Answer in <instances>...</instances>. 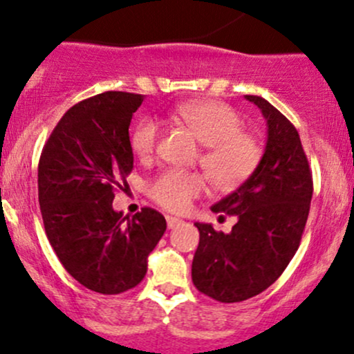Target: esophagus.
Here are the masks:
<instances>
[{
  "instance_id": "1",
  "label": "esophagus",
  "mask_w": 354,
  "mask_h": 354,
  "mask_svg": "<svg viewBox=\"0 0 354 354\" xmlns=\"http://www.w3.org/2000/svg\"><path fill=\"white\" fill-rule=\"evenodd\" d=\"M181 222H183V221H181V218H178V217H171V215H167V217H166L167 229H174V227L180 225Z\"/></svg>"
}]
</instances>
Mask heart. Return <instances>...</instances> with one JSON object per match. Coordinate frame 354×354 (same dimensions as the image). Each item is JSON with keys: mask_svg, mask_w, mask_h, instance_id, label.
Instances as JSON below:
<instances>
[{"mask_svg": "<svg viewBox=\"0 0 354 354\" xmlns=\"http://www.w3.org/2000/svg\"><path fill=\"white\" fill-rule=\"evenodd\" d=\"M173 117L192 130L203 144L200 165L218 189H236L244 183L261 161V146L243 130V120L229 105L215 100H192L176 105ZM161 127L144 118L132 132L133 152L149 159L158 149ZM205 189V180L196 173L169 169L152 181L149 193L159 205L171 212L187 210L193 198Z\"/></svg>", "mask_w": 354, "mask_h": 354, "instance_id": "b5f03b06", "label": "heart"}]
</instances>
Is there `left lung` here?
<instances>
[{
    "mask_svg": "<svg viewBox=\"0 0 354 354\" xmlns=\"http://www.w3.org/2000/svg\"><path fill=\"white\" fill-rule=\"evenodd\" d=\"M261 110L268 137L254 173L212 212L236 215L229 234L200 224L192 263L193 285L224 304L243 302L278 280L300 245L310 210L312 173L292 122L261 96L245 95Z\"/></svg>",
    "mask_w": 354,
    "mask_h": 354,
    "instance_id": "left-lung-1",
    "label": "left lung"
}]
</instances>
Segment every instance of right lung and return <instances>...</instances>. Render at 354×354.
<instances>
[{
	"mask_svg": "<svg viewBox=\"0 0 354 354\" xmlns=\"http://www.w3.org/2000/svg\"><path fill=\"white\" fill-rule=\"evenodd\" d=\"M144 95L106 91L71 106L39 161V203L52 249L66 271L93 292L115 295L147 273V256L166 218L142 208L132 218L113 210L133 152L129 127Z\"/></svg>",
	"mask_w": 354,
	"mask_h": 354,
	"instance_id": "obj_1",
	"label": "right lung"
}]
</instances>
